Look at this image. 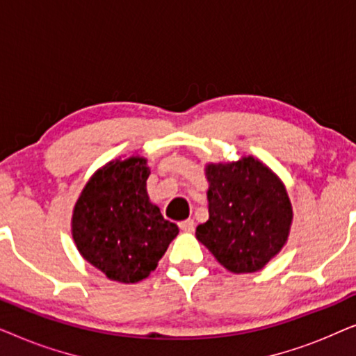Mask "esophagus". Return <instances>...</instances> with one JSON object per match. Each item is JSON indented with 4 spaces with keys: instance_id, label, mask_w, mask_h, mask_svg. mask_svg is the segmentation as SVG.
I'll use <instances>...</instances> for the list:
<instances>
[{
    "instance_id": "obj_1",
    "label": "esophagus",
    "mask_w": 356,
    "mask_h": 356,
    "mask_svg": "<svg viewBox=\"0 0 356 356\" xmlns=\"http://www.w3.org/2000/svg\"><path fill=\"white\" fill-rule=\"evenodd\" d=\"M179 228L186 233H193L194 228H196V223H194V220H191V218H188V220L179 222Z\"/></svg>"
}]
</instances>
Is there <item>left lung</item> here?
<instances>
[{"mask_svg":"<svg viewBox=\"0 0 356 356\" xmlns=\"http://www.w3.org/2000/svg\"><path fill=\"white\" fill-rule=\"evenodd\" d=\"M209 220L196 238L233 274H251L289 240L293 209L282 179L252 155L207 163Z\"/></svg>","mask_w":356,"mask_h":356,"instance_id":"left-lung-1","label":"left lung"}]
</instances>
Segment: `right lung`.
Returning a JSON list of instances; mask_svg holds the SVG:
<instances>
[{
    "label": "right lung",
    "mask_w": 356,
    "mask_h": 356,
    "mask_svg": "<svg viewBox=\"0 0 356 356\" xmlns=\"http://www.w3.org/2000/svg\"><path fill=\"white\" fill-rule=\"evenodd\" d=\"M147 159H115L89 178L72 209L71 233L81 256L110 280L136 284L157 269L178 235L150 202Z\"/></svg>",
    "instance_id": "obj_1"
}]
</instances>
